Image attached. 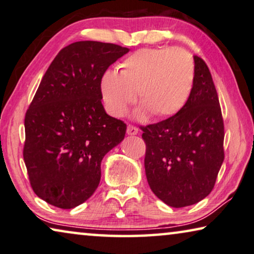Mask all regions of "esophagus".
<instances>
[{"instance_id":"34e87169","label":"esophagus","mask_w":254,"mask_h":254,"mask_svg":"<svg viewBox=\"0 0 254 254\" xmlns=\"http://www.w3.org/2000/svg\"><path fill=\"white\" fill-rule=\"evenodd\" d=\"M127 134L128 135H137L138 134V128L133 126V125H128V126H127Z\"/></svg>"}]
</instances>
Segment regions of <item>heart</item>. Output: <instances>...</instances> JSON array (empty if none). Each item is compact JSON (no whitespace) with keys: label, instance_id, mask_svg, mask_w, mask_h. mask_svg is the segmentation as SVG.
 Listing matches in <instances>:
<instances>
[{"label":"heart","instance_id":"b5f03b06","mask_svg":"<svg viewBox=\"0 0 254 254\" xmlns=\"http://www.w3.org/2000/svg\"><path fill=\"white\" fill-rule=\"evenodd\" d=\"M194 82V64L181 48H145L135 51L120 64V72L106 69L100 87L105 108L113 117H123L136 100L141 105L134 117H170L188 102Z\"/></svg>","mask_w":254,"mask_h":254}]
</instances>
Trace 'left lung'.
I'll return each mask as SVG.
<instances>
[{"mask_svg":"<svg viewBox=\"0 0 254 254\" xmlns=\"http://www.w3.org/2000/svg\"><path fill=\"white\" fill-rule=\"evenodd\" d=\"M193 61V88L185 108L166 120L141 127L150 188L176 208L208 196L225 159L218 93L205 62L198 56Z\"/></svg>","mask_w":254,"mask_h":254,"instance_id":"left-lung-1","label":"left lung"}]
</instances>
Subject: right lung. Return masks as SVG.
I'll return each instance as SVG.
<instances>
[{
  "mask_svg": "<svg viewBox=\"0 0 254 254\" xmlns=\"http://www.w3.org/2000/svg\"><path fill=\"white\" fill-rule=\"evenodd\" d=\"M113 43L79 41L62 49L25 116L24 161L36 196L69 209L95 192L101 163L126 134L102 104L101 76L127 54Z\"/></svg>",
  "mask_w": 254,
  "mask_h": 254,
  "instance_id": "right-lung-1",
  "label": "right lung"
}]
</instances>
